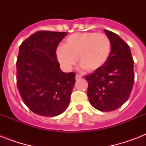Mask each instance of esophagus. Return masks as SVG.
<instances>
[{
	"label": "esophagus",
	"instance_id": "obj_1",
	"mask_svg": "<svg viewBox=\"0 0 146 146\" xmlns=\"http://www.w3.org/2000/svg\"><path fill=\"white\" fill-rule=\"evenodd\" d=\"M81 78H82V76H81V75H80V74H76V80H80Z\"/></svg>",
	"mask_w": 146,
	"mask_h": 146
}]
</instances>
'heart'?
<instances>
[{"label":"heart","instance_id":"1","mask_svg":"<svg viewBox=\"0 0 146 146\" xmlns=\"http://www.w3.org/2000/svg\"><path fill=\"white\" fill-rule=\"evenodd\" d=\"M111 50V41L107 35L98 33H75L70 35L64 46L58 47L57 56L61 65L70 69L76 63L89 71L101 69L108 60Z\"/></svg>","mask_w":146,"mask_h":146}]
</instances>
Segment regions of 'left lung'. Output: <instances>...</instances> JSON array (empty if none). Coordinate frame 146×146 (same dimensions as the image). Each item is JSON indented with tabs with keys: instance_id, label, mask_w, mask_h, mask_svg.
I'll list each match as a JSON object with an SVG mask.
<instances>
[{
	"instance_id": "obj_1",
	"label": "left lung",
	"mask_w": 146,
	"mask_h": 146,
	"mask_svg": "<svg viewBox=\"0 0 146 146\" xmlns=\"http://www.w3.org/2000/svg\"><path fill=\"white\" fill-rule=\"evenodd\" d=\"M111 44V54L102 68L85 76L89 83L87 95L92 106L111 111L129 98L134 82L133 59L129 45L117 34L104 29Z\"/></svg>"
}]
</instances>
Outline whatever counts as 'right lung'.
<instances>
[{
	"label": "right lung",
	"mask_w": 146,
	"mask_h": 146,
	"mask_svg": "<svg viewBox=\"0 0 146 146\" xmlns=\"http://www.w3.org/2000/svg\"><path fill=\"white\" fill-rule=\"evenodd\" d=\"M65 32L39 31L19 46L17 88L26 106L36 114L55 117L67 108L75 85V73L60 68L56 50Z\"/></svg>",
	"instance_id": "add662e5"
}]
</instances>
